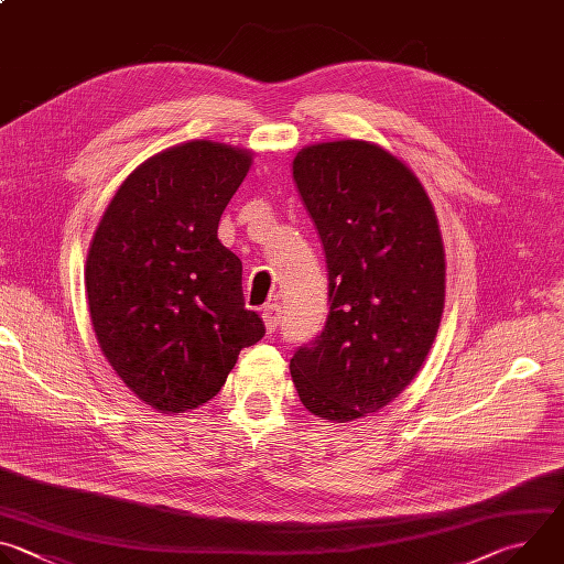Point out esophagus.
<instances>
[{
	"instance_id": "obj_1",
	"label": "esophagus",
	"mask_w": 564,
	"mask_h": 564,
	"mask_svg": "<svg viewBox=\"0 0 564 564\" xmlns=\"http://www.w3.org/2000/svg\"><path fill=\"white\" fill-rule=\"evenodd\" d=\"M279 318H281V307H279L276 303H272V305H265V307H263V324H265L268 335H272V333L276 330V326H279Z\"/></svg>"
}]
</instances>
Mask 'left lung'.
I'll return each mask as SVG.
<instances>
[{
  "label": "left lung",
  "mask_w": 564,
  "mask_h": 564,
  "mask_svg": "<svg viewBox=\"0 0 564 564\" xmlns=\"http://www.w3.org/2000/svg\"><path fill=\"white\" fill-rule=\"evenodd\" d=\"M292 178L324 246L328 318L290 359L301 404L355 422L404 390L435 341L446 288L433 203L413 170L368 140L303 147Z\"/></svg>",
  "instance_id": "obj_1"
}]
</instances>
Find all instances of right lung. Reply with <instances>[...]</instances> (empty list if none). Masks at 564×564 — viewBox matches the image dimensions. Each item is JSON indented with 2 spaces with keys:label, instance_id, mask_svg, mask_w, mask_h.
<instances>
[{
  "label": "right lung",
  "instance_id": "right-lung-1",
  "mask_svg": "<svg viewBox=\"0 0 564 564\" xmlns=\"http://www.w3.org/2000/svg\"><path fill=\"white\" fill-rule=\"evenodd\" d=\"M252 151L214 140L170 147L138 165L107 205L85 288L102 355L158 413L203 406L257 344L263 321L243 301V265L218 220Z\"/></svg>",
  "mask_w": 564,
  "mask_h": 564
}]
</instances>
